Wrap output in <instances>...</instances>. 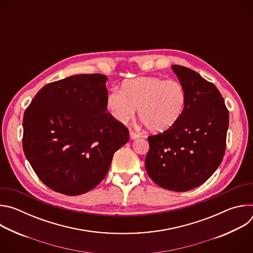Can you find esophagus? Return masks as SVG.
<instances>
[{
    "mask_svg": "<svg viewBox=\"0 0 253 253\" xmlns=\"http://www.w3.org/2000/svg\"><path fill=\"white\" fill-rule=\"evenodd\" d=\"M129 135H130V139H131V140H135V139H138V138L141 137L140 134H137V133H135V132H133V131H130Z\"/></svg>",
    "mask_w": 253,
    "mask_h": 253,
    "instance_id": "obj_1",
    "label": "esophagus"
}]
</instances>
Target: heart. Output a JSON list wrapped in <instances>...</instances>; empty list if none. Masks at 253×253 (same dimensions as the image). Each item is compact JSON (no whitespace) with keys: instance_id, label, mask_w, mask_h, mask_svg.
I'll use <instances>...</instances> for the list:
<instances>
[{"instance_id":"1","label":"heart","mask_w":253,"mask_h":253,"mask_svg":"<svg viewBox=\"0 0 253 253\" xmlns=\"http://www.w3.org/2000/svg\"><path fill=\"white\" fill-rule=\"evenodd\" d=\"M187 101L183 85L177 80L158 77H137L124 81L120 91L113 89L106 97L110 115L120 123L138 115L151 132H163L171 128L182 116Z\"/></svg>"}]
</instances>
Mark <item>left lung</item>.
Masks as SVG:
<instances>
[{
  "label": "left lung",
  "instance_id": "8db88e82",
  "mask_svg": "<svg viewBox=\"0 0 253 253\" xmlns=\"http://www.w3.org/2000/svg\"><path fill=\"white\" fill-rule=\"evenodd\" d=\"M171 69L185 88V109L174 126L148 137L145 168L160 187L184 192L203 184L222 162L229 115L215 85L189 68Z\"/></svg>",
  "mask_w": 253,
  "mask_h": 253
}]
</instances>
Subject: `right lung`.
I'll return each instance as SVG.
<instances>
[{
	"label": "right lung",
	"mask_w": 253,
	"mask_h": 253,
	"mask_svg": "<svg viewBox=\"0 0 253 253\" xmlns=\"http://www.w3.org/2000/svg\"><path fill=\"white\" fill-rule=\"evenodd\" d=\"M108 78L74 75L44 86L23 119V149L41 181L75 196L96 187L129 131L107 113Z\"/></svg>",
	"instance_id": "right-lung-1"
}]
</instances>
